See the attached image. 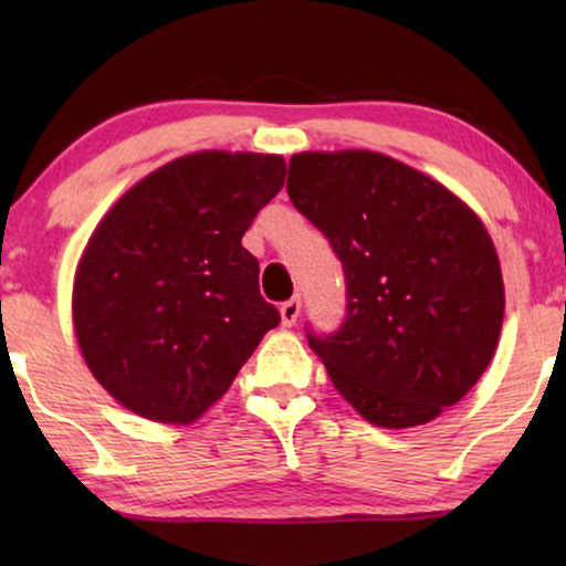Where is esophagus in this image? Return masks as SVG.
I'll return each instance as SVG.
<instances>
[{
  "label": "esophagus",
  "mask_w": 566,
  "mask_h": 566,
  "mask_svg": "<svg viewBox=\"0 0 566 566\" xmlns=\"http://www.w3.org/2000/svg\"><path fill=\"white\" fill-rule=\"evenodd\" d=\"M298 314H301V298L298 296L283 301V304H281V319H283L285 327H293V324H296V319H298Z\"/></svg>",
  "instance_id": "esophagus-1"
}]
</instances>
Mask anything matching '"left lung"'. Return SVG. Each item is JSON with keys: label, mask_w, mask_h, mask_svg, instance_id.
Instances as JSON below:
<instances>
[{"label": "left lung", "mask_w": 566, "mask_h": 566, "mask_svg": "<svg viewBox=\"0 0 566 566\" xmlns=\"http://www.w3.org/2000/svg\"><path fill=\"white\" fill-rule=\"evenodd\" d=\"M285 190L343 262V324L306 327L335 389L378 428H415L453 407L490 366L505 312L476 213L376 151L296 154Z\"/></svg>", "instance_id": "1"}]
</instances>
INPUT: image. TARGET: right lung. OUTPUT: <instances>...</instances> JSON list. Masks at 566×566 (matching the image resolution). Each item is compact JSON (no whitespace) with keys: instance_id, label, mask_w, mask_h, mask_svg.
I'll return each mask as SVG.
<instances>
[{"instance_id":"right-lung-1","label":"right lung","mask_w":566,"mask_h":566,"mask_svg":"<svg viewBox=\"0 0 566 566\" xmlns=\"http://www.w3.org/2000/svg\"><path fill=\"white\" fill-rule=\"evenodd\" d=\"M283 180L285 161L270 154H190L99 221L76 270L74 329L92 374L130 412L192 422L277 327L242 237Z\"/></svg>"}]
</instances>
